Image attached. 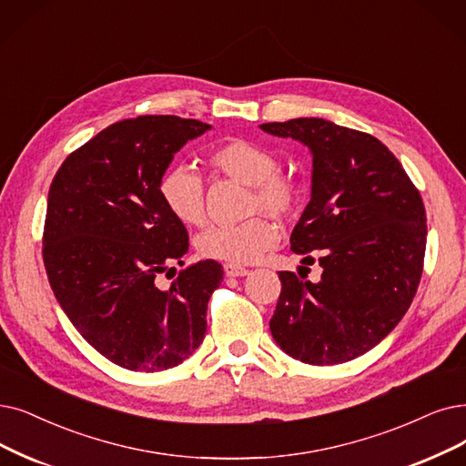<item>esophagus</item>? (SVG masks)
I'll return each instance as SVG.
<instances>
[{
    "instance_id": "esophagus-1",
    "label": "esophagus",
    "mask_w": 466,
    "mask_h": 466,
    "mask_svg": "<svg viewBox=\"0 0 466 466\" xmlns=\"http://www.w3.org/2000/svg\"><path fill=\"white\" fill-rule=\"evenodd\" d=\"M223 269H226V275L228 277H245L247 273H248V269L247 268H243V266H238V264H226L223 266Z\"/></svg>"
}]
</instances>
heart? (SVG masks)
I'll return each mask as SVG.
<instances>
[{"instance_id":"heart-1","label":"heart","mask_w":466,"mask_h":466,"mask_svg":"<svg viewBox=\"0 0 466 466\" xmlns=\"http://www.w3.org/2000/svg\"><path fill=\"white\" fill-rule=\"evenodd\" d=\"M210 168L250 187L247 212L266 210L279 219L300 208L304 187L294 176L279 170V158L269 148L248 139H228L208 153ZM158 193L168 212L185 226H200L207 219V189L189 166H176L160 183ZM279 240L277 223L266 214H254L235 226H210L197 238L200 256L229 264H248Z\"/></svg>"}]
</instances>
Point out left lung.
Segmentation results:
<instances>
[{"label": "left lung", "instance_id": "obj_1", "mask_svg": "<svg viewBox=\"0 0 466 466\" xmlns=\"http://www.w3.org/2000/svg\"><path fill=\"white\" fill-rule=\"evenodd\" d=\"M259 127L311 151V198L290 250L304 264L318 254L323 269L318 283L279 271L273 339L302 363L356 360L394 330L415 298L426 248L420 193L388 147L358 129L323 118Z\"/></svg>", "mask_w": 466, "mask_h": 466}]
</instances>
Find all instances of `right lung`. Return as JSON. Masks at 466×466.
I'll use <instances>...</instances> for the list:
<instances>
[{
	"label": "right lung",
	"mask_w": 466,
	"mask_h": 466,
	"mask_svg": "<svg viewBox=\"0 0 466 466\" xmlns=\"http://www.w3.org/2000/svg\"><path fill=\"white\" fill-rule=\"evenodd\" d=\"M210 124L147 115L108 126L70 153L55 174L44 228V264L66 318L101 356L129 370L172 369L207 332L214 259L177 273L189 235L158 193L174 155Z\"/></svg>",
	"instance_id": "right-lung-1"
}]
</instances>
